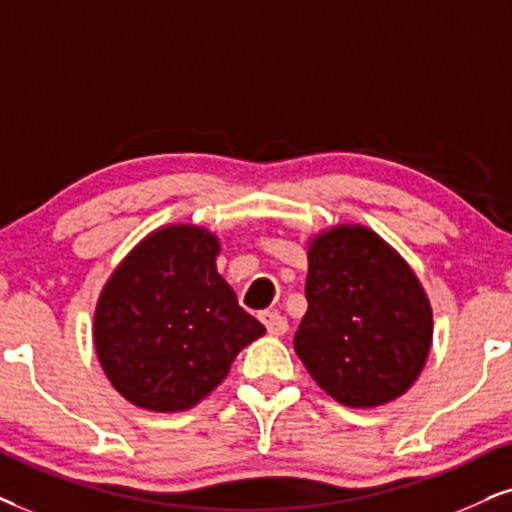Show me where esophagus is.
<instances>
[{
	"label": "esophagus",
	"mask_w": 512,
	"mask_h": 512,
	"mask_svg": "<svg viewBox=\"0 0 512 512\" xmlns=\"http://www.w3.org/2000/svg\"><path fill=\"white\" fill-rule=\"evenodd\" d=\"M260 321L267 326V331L271 335H283L288 331V321L286 316H281L278 312H262L260 314Z\"/></svg>",
	"instance_id": "obj_1"
}]
</instances>
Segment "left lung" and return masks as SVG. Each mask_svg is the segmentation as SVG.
I'll use <instances>...</instances> for the list:
<instances>
[{
	"label": "left lung",
	"instance_id": "left-lung-1",
	"mask_svg": "<svg viewBox=\"0 0 512 512\" xmlns=\"http://www.w3.org/2000/svg\"><path fill=\"white\" fill-rule=\"evenodd\" d=\"M307 314L295 333L304 368L335 401L373 409L423 371L432 309L404 257L375 231L342 224L312 238Z\"/></svg>",
	"mask_w": 512,
	"mask_h": 512
}]
</instances>
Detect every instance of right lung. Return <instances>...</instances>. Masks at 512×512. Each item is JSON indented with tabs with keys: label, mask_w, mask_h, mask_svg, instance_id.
<instances>
[{
	"label": "right lung",
	"mask_w": 512,
	"mask_h": 512,
	"mask_svg": "<svg viewBox=\"0 0 512 512\" xmlns=\"http://www.w3.org/2000/svg\"><path fill=\"white\" fill-rule=\"evenodd\" d=\"M212 231L170 224L118 264L94 312L103 373L141 409L186 411L229 373L264 326L217 271Z\"/></svg>",
	"instance_id": "add662e5"
}]
</instances>
